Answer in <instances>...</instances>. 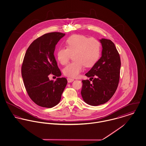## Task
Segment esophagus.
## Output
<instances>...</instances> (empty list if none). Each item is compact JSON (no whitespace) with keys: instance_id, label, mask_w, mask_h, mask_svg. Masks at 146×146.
Masks as SVG:
<instances>
[{"instance_id":"34e87169","label":"esophagus","mask_w":146,"mask_h":146,"mask_svg":"<svg viewBox=\"0 0 146 146\" xmlns=\"http://www.w3.org/2000/svg\"><path fill=\"white\" fill-rule=\"evenodd\" d=\"M67 80H68V82H72V81H74V78H68Z\"/></svg>"}]
</instances>
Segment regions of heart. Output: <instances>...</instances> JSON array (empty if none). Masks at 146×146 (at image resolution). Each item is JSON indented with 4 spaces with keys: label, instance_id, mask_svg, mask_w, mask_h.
Segmentation results:
<instances>
[{
    "label": "heart",
    "instance_id": "1",
    "mask_svg": "<svg viewBox=\"0 0 146 146\" xmlns=\"http://www.w3.org/2000/svg\"><path fill=\"white\" fill-rule=\"evenodd\" d=\"M66 48H60L57 58L62 65L68 64L71 55L75 60L64 69V74L70 78H76L82 71L84 65L93 66L98 61L101 53V45L94 38H88L82 35H73L66 40Z\"/></svg>",
    "mask_w": 146,
    "mask_h": 146
}]
</instances>
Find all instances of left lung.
I'll list each match as a JSON object with an SVG mask.
<instances>
[{
	"mask_svg": "<svg viewBox=\"0 0 146 146\" xmlns=\"http://www.w3.org/2000/svg\"><path fill=\"white\" fill-rule=\"evenodd\" d=\"M100 41L102 47V56L85 74L88 78H92V83L88 80L82 81L81 96L91 106L107 102L115 93L119 80L121 60L114 43L106 39Z\"/></svg>",
	"mask_w": 146,
	"mask_h": 146,
	"instance_id": "8db88e82",
	"label": "left lung"
}]
</instances>
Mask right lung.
I'll return each mask as SVG.
<instances>
[{"label": "right lung", "mask_w": 146, "mask_h": 146, "mask_svg": "<svg viewBox=\"0 0 146 146\" xmlns=\"http://www.w3.org/2000/svg\"><path fill=\"white\" fill-rule=\"evenodd\" d=\"M65 34L53 32L35 40L27 49L21 66V75L27 93L39 106L51 108L57 105L68 81L58 78L50 80L49 75H61L54 56L55 46Z\"/></svg>", "instance_id": "obj_1"}]
</instances>
